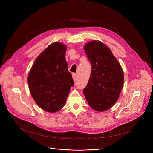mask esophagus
<instances>
[{"instance_id":"1","label":"esophagus","mask_w":153,"mask_h":153,"mask_svg":"<svg viewBox=\"0 0 153 153\" xmlns=\"http://www.w3.org/2000/svg\"><path fill=\"white\" fill-rule=\"evenodd\" d=\"M77 75H76V73H73L72 74V78H73V80H74V81H76V79H77Z\"/></svg>"}]
</instances>
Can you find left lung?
Masks as SVG:
<instances>
[{"label":"left lung","mask_w":153,"mask_h":153,"mask_svg":"<svg viewBox=\"0 0 153 153\" xmlns=\"http://www.w3.org/2000/svg\"><path fill=\"white\" fill-rule=\"evenodd\" d=\"M84 50L92 66L83 91L91 108L97 111L110 109L119 98L124 82L122 68L110 48L98 40L87 43Z\"/></svg>","instance_id":"8db88e82"}]
</instances>
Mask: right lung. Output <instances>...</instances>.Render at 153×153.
<instances>
[{
  "mask_svg": "<svg viewBox=\"0 0 153 153\" xmlns=\"http://www.w3.org/2000/svg\"><path fill=\"white\" fill-rule=\"evenodd\" d=\"M67 46L59 42L48 46L35 59L28 77L31 95L45 111L54 113L65 103L73 79L66 61Z\"/></svg>",
  "mask_w": 153,
  "mask_h": 153,
  "instance_id": "right-lung-1",
  "label": "right lung"
}]
</instances>
